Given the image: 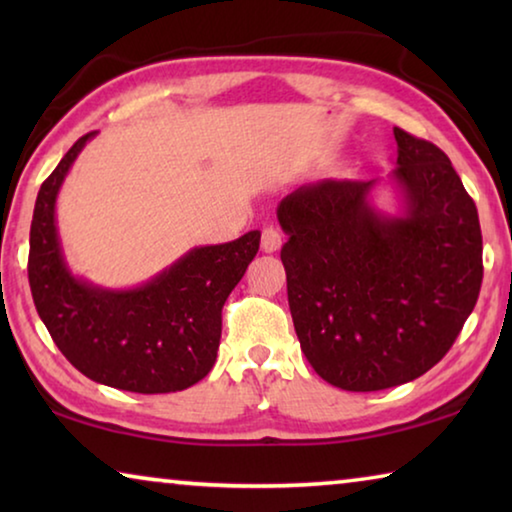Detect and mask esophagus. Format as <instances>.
<instances>
[{
    "mask_svg": "<svg viewBox=\"0 0 512 512\" xmlns=\"http://www.w3.org/2000/svg\"><path fill=\"white\" fill-rule=\"evenodd\" d=\"M282 246V232L275 225H266L262 230V250L264 253H275Z\"/></svg>",
    "mask_w": 512,
    "mask_h": 512,
    "instance_id": "obj_1",
    "label": "esophagus"
}]
</instances>
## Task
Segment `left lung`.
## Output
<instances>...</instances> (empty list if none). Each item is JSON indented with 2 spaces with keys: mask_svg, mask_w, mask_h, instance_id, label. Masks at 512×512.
I'll return each mask as SVG.
<instances>
[{
  "mask_svg": "<svg viewBox=\"0 0 512 512\" xmlns=\"http://www.w3.org/2000/svg\"><path fill=\"white\" fill-rule=\"evenodd\" d=\"M404 214L368 203L375 180H318L277 205L300 348L343 391L418 379L452 348L483 280L476 205L436 144L393 128Z\"/></svg>",
  "mask_w": 512,
  "mask_h": 512,
  "instance_id": "obj_1",
  "label": "left lung"
}]
</instances>
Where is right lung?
Wrapping results in <instances>:
<instances>
[{"mask_svg":"<svg viewBox=\"0 0 512 512\" xmlns=\"http://www.w3.org/2000/svg\"><path fill=\"white\" fill-rule=\"evenodd\" d=\"M88 133L42 183L29 239L33 302L65 359L119 391L176 393L216 361L221 309L259 250V230L230 244L189 250L151 282L128 291L94 287L69 273L56 230V196Z\"/></svg>","mask_w":512,"mask_h":512,"instance_id":"1","label":"right lung"}]
</instances>
